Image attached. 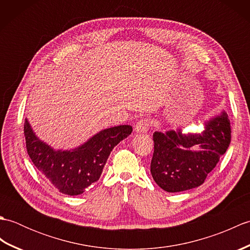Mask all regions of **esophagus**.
<instances>
[{
	"label": "esophagus",
	"instance_id": "34e87169",
	"mask_svg": "<svg viewBox=\"0 0 250 250\" xmlns=\"http://www.w3.org/2000/svg\"><path fill=\"white\" fill-rule=\"evenodd\" d=\"M150 126V122L148 119H142L139 122H136V125L134 126L135 131L137 133H146V132L149 130Z\"/></svg>",
	"mask_w": 250,
	"mask_h": 250
}]
</instances>
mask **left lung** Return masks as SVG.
<instances>
[{
    "label": "left lung",
    "instance_id": "obj_1",
    "mask_svg": "<svg viewBox=\"0 0 250 250\" xmlns=\"http://www.w3.org/2000/svg\"><path fill=\"white\" fill-rule=\"evenodd\" d=\"M150 173L167 192L196 188L204 183L231 142V125L226 111L205 122L201 133L156 131Z\"/></svg>",
    "mask_w": 250,
    "mask_h": 250
}]
</instances>
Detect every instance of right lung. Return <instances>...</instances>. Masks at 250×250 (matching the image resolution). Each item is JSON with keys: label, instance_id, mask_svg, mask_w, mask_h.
I'll return each instance as SVG.
<instances>
[{"label": "right lung", "instance_id": "obj_1", "mask_svg": "<svg viewBox=\"0 0 250 250\" xmlns=\"http://www.w3.org/2000/svg\"><path fill=\"white\" fill-rule=\"evenodd\" d=\"M23 132L28 155L37 169L60 192L78 195L99 180L110 151L131 134L132 126L124 125L102 130L72 150H55L42 142L26 118Z\"/></svg>", "mask_w": 250, "mask_h": 250}]
</instances>
